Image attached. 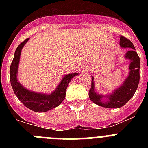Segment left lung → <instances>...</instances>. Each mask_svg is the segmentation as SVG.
Wrapping results in <instances>:
<instances>
[{
    "instance_id": "obj_1",
    "label": "left lung",
    "mask_w": 148,
    "mask_h": 148,
    "mask_svg": "<svg viewBox=\"0 0 148 148\" xmlns=\"http://www.w3.org/2000/svg\"><path fill=\"white\" fill-rule=\"evenodd\" d=\"M120 46L124 48H131L125 55V57L130 60V73L122 85L115 90L109 96H106L108 100L103 101V95L95 92L94 90V79L92 78L91 88L89 91V97L90 100L97 105L107 108H119L125 105L128 101L133 96L136 91L139 82V68L140 59L136 52L133 43L129 39L121 35Z\"/></svg>"
}]
</instances>
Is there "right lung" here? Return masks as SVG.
Returning <instances> with one entry per match:
<instances>
[{
  "mask_svg": "<svg viewBox=\"0 0 148 148\" xmlns=\"http://www.w3.org/2000/svg\"><path fill=\"white\" fill-rule=\"evenodd\" d=\"M28 40L29 38H27L21 43L15 52L14 58L10 66L11 85L18 99L27 108L38 113L46 112L58 106L64 100L68 84L73 77L78 75V73H71L65 75L56 90L50 95L36 93L24 88L17 80V73L21 49Z\"/></svg>",
  "mask_w": 148,
  "mask_h": 148,
  "instance_id": "add662e5",
  "label": "right lung"
}]
</instances>
